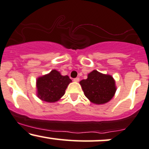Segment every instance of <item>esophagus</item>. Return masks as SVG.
<instances>
[{
  "label": "esophagus",
  "mask_w": 149,
  "mask_h": 149,
  "mask_svg": "<svg viewBox=\"0 0 149 149\" xmlns=\"http://www.w3.org/2000/svg\"><path fill=\"white\" fill-rule=\"evenodd\" d=\"M79 80H80L79 78H76L73 79V81H75V82H79Z\"/></svg>",
  "instance_id": "1"
}]
</instances>
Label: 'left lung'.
I'll return each instance as SVG.
<instances>
[{
	"mask_svg": "<svg viewBox=\"0 0 149 149\" xmlns=\"http://www.w3.org/2000/svg\"><path fill=\"white\" fill-rule=\"evenodd\" d=\"M85 96L94 104L106 103L113 98L116 87L112 76L96 70L89 73L87 78L80 82Z\"/></svg>",
	"mask_w": 149,
	"mask_h": 149,
	"instance_id": "obj_1",
	"label": "left lung"
}]
</instances>
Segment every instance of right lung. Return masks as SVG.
Segmentation results:
<instances>
[{
	"label": "right lung",
	"mask_w": 149,
	"mask_h": 149,
	"mask_svg": "<svg viewBox=\"0 0 149 149\" xmlns=\"http://www.w3.org/2000/svg\"><path fill=\"white\" fill-rule=\"evenodd\" d=\"M71 82L68 76H62L57 70H52L48 74L37 78V96L43 101L54 103L64 96L67 86Z\"/></svg>",
	"instance_id": "right-lung-1"
}]
</instances>
